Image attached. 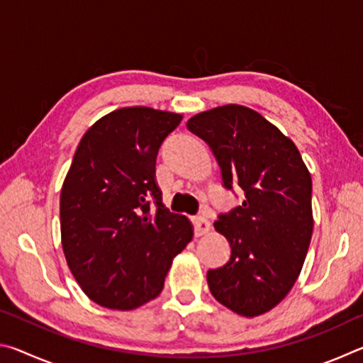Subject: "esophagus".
Returning a JSON list of instances; mask_svg holds the SVG:
<instances>
[{
  "label": "esophagus",
  "instance_id": "34e87169",
  "mask_svg": "<svg viewBox=\"0 0 363 363\" xmlns=\"http://www.w3.org/2000/svg\"><path fill=\"white\" fill-rule=\"evenodd\" d=\"M192 224H194V232L196 237L205 235V233L210 230V227H211L210 220H208L205 216H195L192 219Z\"/></svg>",
  "mask_w": 363,
  "mask_h": 363
}]
</instances>
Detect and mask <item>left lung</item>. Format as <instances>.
Segmentation results:
<instances>
[{
  "instance_id": "left-lung-1",
  "label": "left lung",
  "mask_w": 363,
  "mask_h": 363,
  "mask_svg": "<svg viewBox=\"0 0 363 363\" xmlns=\"http://www.w3.org/2000/svg\"><path fill=\"white\" fill-rule=\"evenodd\" d=\"M189 131L210 145L227 190L245 192L214 229L230 243L208 286L220 304L243 317L269 312L296 281L309 250L312 179L298 147L248 107L229 104L192 116Z\"/></svg>"
}]
</instances>
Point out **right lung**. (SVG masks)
Wrapping results in <instances>:
<instances>
[{"label": "right lung", "instance_id": "right-lung-1", "mask_svg": "<svg viewBox=\"0 0 363 363\" xmlns=\"http://www.w3.org/2000/svg\"><path fill=\"white\" fill-rule=\"evenodd\" d=\"M182 115L125 107L79 140L60 190V235L73 277L96 304L131 311L155 299L192 224L162 203L155 163ZM154 206H151V201Z\"/></svg>", "mask_w": 363, "mask_h": 363}]
</instances>
